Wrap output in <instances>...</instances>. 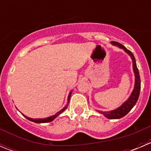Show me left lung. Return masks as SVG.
Returning a JSON list of instances; mask_svg holds the SVG:
<instances>
[{
    "label": "left lung",
    "instance_id": "obj_1",
    "mask_svg": "<svg viewBox=\"0 0 151 151\" xmlns=\"http://www.w3.org/2000/svg\"><path fill=\"white\" fill-rule=\"evenodd\" d=\"M111 44L115 46H117L120 48L123 49L126 53L130 55L131 58L132 60V63H133V70L134 72L135 76V84H134V88L133 91H132V94L129 96V98L125 101L123 104L119 106L117 109H114V110L109 111V112H101V111H98L100 113L103 114L106 118L109 119H119V118H123L125 115H127L129 113V111L134 107L135 104H136L138 98L139 96V92H140V88H141V81H140V77H139V71L137 67L136 64V60H135V58L134 56L133 53L130 51V50H127L123 45L121 44L118 43L117 42H112Z\"/></svg>",
    "mask_w": 151,
    "mask_h": 151
}]
</instances>
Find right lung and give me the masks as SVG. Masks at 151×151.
<instances>
[{"label": "right lung", "mask_w": 151, "mask_h": 151, "mask_svg": "<svg viewBox=\"0 0 151 151\" xmlns=\"http://www.w3.org/2000/svg\"><path fill=\"white\" fill-rule=\"evenodd\" d=\"M71 92H72V91H71V92L69 93V94H68V102H67V104L66 105V106H64V107L63 108V109H61V110H60V111H59V112H58L57 113L55 114V115H52V116L48 117V118H38V119H33V118H28V117H26V116H25V115H24V116H25V118H27V119L29 120V121H33V122L36 123H48V122H51V121H52L53 120L55 119V118H57V117L58 116V115H60V114H61L62 112H63V111H64L65 109H66V108L68 107V103H69L70 98H71Z\"/></svg>", "instance_id": "obj_1"}]
</instances>
